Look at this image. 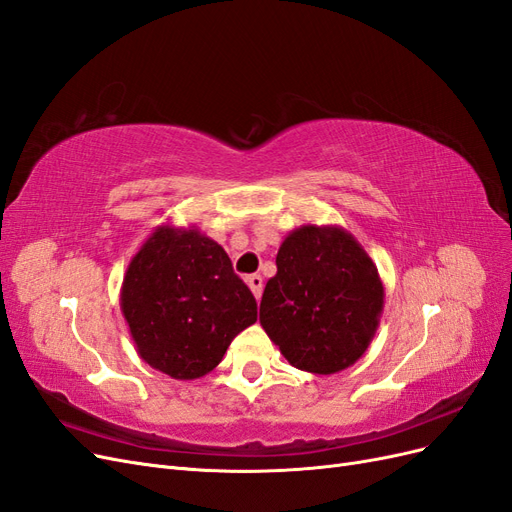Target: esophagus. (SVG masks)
Listing matches in <instances>:
<instances>
[{
  "mask_svg": "<svg viewBox=\"0 0 512 512\" xmlns=\"http://www.w3.org/2000/svg\"><path fill=\"white\" fill-rule=\"evenodd\" d=\"M245 281H248V286H250L252 294L256 296V301H260V296H262V277L260 275H248V277H245Z\"/></svg>",
  "mask_w": 512,
  "mask_h": 512,
  "instance_id": "34e87169",
  "label": "esophagus"
}]
</instances>
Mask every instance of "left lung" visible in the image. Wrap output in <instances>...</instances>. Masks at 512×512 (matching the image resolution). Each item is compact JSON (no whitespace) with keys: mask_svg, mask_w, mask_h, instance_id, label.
I'll return each instance as SVG.
<instances>
[{"mask_svg":"<svg viewBox=\"0 0 512 512\" xmlns=\"http://www.w3.org/2000/svg\"><path fill=\"white\" fill-rule=\"evenodd\" d=\"M275 264L260 326L284 358L313 375L356 364L385 303L381 275L360 241L337 224H303L281 241Z\"/></svg>","mask_w":512,"mask_h":512,"instance_id":"8db88e82","label":"left lung"}]
</instances>
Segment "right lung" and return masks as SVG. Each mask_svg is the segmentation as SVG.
I'll use <instances>...</instances> for the list:
<instances>
[{
    "label": "right lung",
    "instance_id": "1",
    "mask_svg": "<svg viewBox=\"0 0 512 512\" xmlns=\"http://www.w3.org/2000/svg\"><path fill=\"white\" fill-rule=\"evenodd\" d=\"M120 311L139 358L171 379L192 381L211 373L256 322V298L222 245L197 226L163 222L129 262Z\"/></svg>",
    "mask_w": 512,
    "mask_h": 512
}]
</instances>
